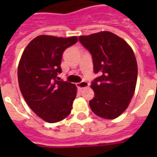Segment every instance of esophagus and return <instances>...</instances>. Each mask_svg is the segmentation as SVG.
I'll return each mask as SVG.
<instances>
[{"instance_id":"1","label":"esophagus","mask_w":157,"mask_h":157,"mask_svg":"<svg viewBox=\"0 0 157 157\" xmlns=\"http://www.w3.org/2000/svg\"><path fill=\"white\" fill-rule=\"evenodd\" d=\"M76 86H77V88L79 90H82L84 88H86V87H88L89 86V83L87 81H81V82H79V83L76 84Z\"/></svg>"}]
</instances>
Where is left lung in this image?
I'll use <instances>...</instances> for the list:
<instances>
[{"mask_svg": "<svg viewBox=\"0 0 157 157\" xmlns=\"http://www.w3.org/2000/svg\"><path fill=\"white\" fill-rule=\"evenodd\" d=\"M79 41L92 55L94 73L91 82L94 97L90 106L94 114L115 119L125 111L134 96L138 65L126 41L110 32L81 36Z\"/></svg>", "mask_w": 157, "mask_h": 157, "instance_id": "8db88e82", "label": "left lung"}]
</instances>
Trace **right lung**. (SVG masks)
<instances>
[{"label": "right lung", "instance_id": "1", "mask_svg": "<svg viewBox=\"0 0 157 157\" xmlns=\"http://www.w3.org/2000/svg\"><path fill=\"white\" fill-rule=\"evenodd\" d=\"M76 42V36H38L28 44L19 61L21 93L31 109L49 123L60 121L71 112L76 86L58 81V75L62 72L63 53Z\"/></svg>", "mask_w": 157, "mask_h": 157}]
</instances>
